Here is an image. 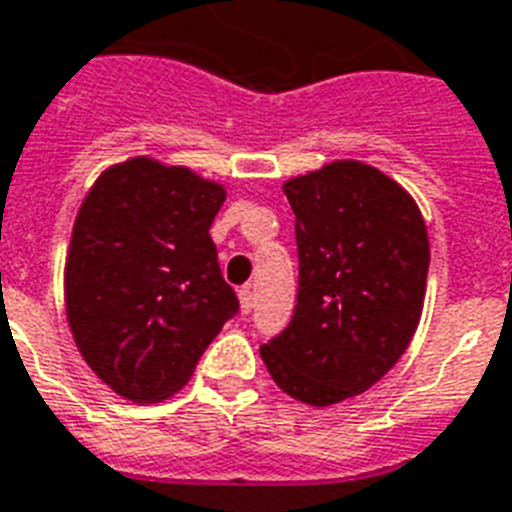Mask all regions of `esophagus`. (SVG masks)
I'll return each mask as SVG.
<instances>
[{
  "label": "esophagus",
  "instance_id": "1",
  "mask_svg": "<svg viewBox=\"0 0 512 512\" xmlns=\"http://www.w3.org/2000/svg\"><path fill=\"white\" fill-rule=\"evenodd\" d=\"M239 303H241V313H252V308H255V292H252V287L239 289Z\"/></svg>",
  "mask_w": 512,
  "mask_h": 512
}]
</instances>
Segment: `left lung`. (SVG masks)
I'll use <instances>...</instances> for the list:
<instances>
[{"label": "left lung", "instance_id": "1", "mask_svg": "<svg viewBox=\"0 0 512 512\" xmlns=\"http://www.w3.org/2000/svg\"><path fill=\"white\" fill-rule=\"evenodd\" d=\"M284 193L297 217V305L260 356L287 396L340 404L409 348L425 303L428 228L396 180L361 162L292 177Z\"/></svg>", "mask_w": 512, "mask_h": 512}]
</instances>
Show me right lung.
<instances>
[{"label": "right lung", "instance_id": "1", "mask_svg": "<svg viewBox=\"0 0 512 512\" xmlns=\"http://www.w3.org/2000/svg\"><path fill=\"white\" fill-rule=\"evenodd\" d=\"M223 185L138 156L95 180L66 257L76 348L119 396L154 404L180 390L239 297L209 225Z\"/></svg>", "mask_w": 512, "mask_h": 512}]
</instances>
